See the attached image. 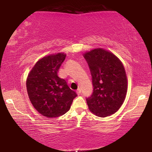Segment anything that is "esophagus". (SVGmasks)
<instances>
[{"instance_id": "obj_1", "label": "esophagus", "mask_w": 152, "mask_h": 152, "mask_svg": "<svg viewBox=\"0 0 152 152\" xmlns=\"http://www.w3.org/2000/svg\"><path fill=\"white\" fill-rule=\"evenodd\" d=\"M76 92H77V94H78V95H80V94H81V90L80 89V88H78V89L76 91Z\"/></svg>"}]
</instances>
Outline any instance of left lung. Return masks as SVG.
<instances>
[{
	"instance_id": "8db88e82",
	"label": "left lung",
	"mask_w": 152,
	"mask_h": 152,
	"mask_svg": "<svg viewBox=\"0 0 152 152\" xmlns=\"http://www.w3.org/2000/svg\"><path fill=\"white\" fill-rule=\"evenodd\" d=\"M92 76L93 92L86 99L91 111L106 117L116 113L125 101L127 78L125 68L116 56L102 48L84 53Z\"/></svg>"
}]
</instances>
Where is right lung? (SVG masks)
Here are the masks:
<instances>
[{
	"instance_id": "add662e5",
	"label": "right lung",
	"mask_w": 152,
	"mask_h": 152,
	"mask_svg": "<svg viewBox=\"0 0 152 152\" xmlns=\"http://www.w3.org/2000/svg\"><path fill=\"white\" fill-rule=\"evenodd\" d=\"M66 56L64 53L45 56L28 74L26 85L30 101L40 114L48 118L65 114L77 96L65 80L58 75Z\"/></svg>"
}]
</instances>
